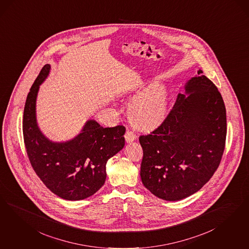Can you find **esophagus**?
<instances>
[{
    "label": "esophagus",
    "instance_id": "34e87169",
    "mask_svg": "<svg viewBox=\"0 0 249 249\" xmlns=\"http://www.w3.org/2000/svg\"><path fill=\"white\" fill-rule=\"evenodd\" d=\"M124 137H125V141L127 143H130V142H133L137 138V135L131 130H126V132L124 134Z\"/></svg>",
    "mask_w": 249,
    "mask_h": 249
}]
</instances>
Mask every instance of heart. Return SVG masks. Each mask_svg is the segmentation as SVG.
Instances as JSON below:
<instances>
[{"label":"heart","mask_w":249,"mask_h":249,"mask_svg":"<svg viewBox=\"0 0 249 249\" xmlns=\"http://www.w3.org/2000/svg\"><path fill=\"white\" fill-rule=\"evenodd\" d=\"M168 92L159 84H153L144 89L132 101L129 112L132 120L138 126L151 128L164 119L167 112Z\"/></svg>","instance_id":"b5f03b06"}]
</instances>
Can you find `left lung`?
<instances>
[{
    "instance_id": "8db88e82",
    "label": "left lung",
    "mask_w": 249,
    "mask_h": 249,
    "mask_svg": "<svg viewBox=\"0 0 249 249\" xmlns=\"http://www.w3.org/2000/svg\"><path fill=\"white\" fill-rule=\"evenodd\" d=\"M202 71L186 85L184 95L158 127L139 137L143 148L140 176L144 187L166 201L198 192L218 169L225 151V103Z\"/></svg>"
}]
</instances>
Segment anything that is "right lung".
Here are the masks:
<instances>
[{
  "label": "right lung",
  "mask_w": 249,
  "mask_h": 249,
  "mask_svg": "<svg viewBox=\"0 0 249 249\" xmlns=\"http://www.w3.org/2000/svg\"><path fill=\"white\" fill-rule=\"evenodd\" d=\"M49 70L48 64L42 68L26 98L23 117L25 149L35 172L52 193L69 201L83 200L105 184L106 163L124 147L125 127L105 128L89 120L73 140L50 142L36 120L37 91Z\"/></svg>",
  "instance_id": "1"
}]
</instances>
